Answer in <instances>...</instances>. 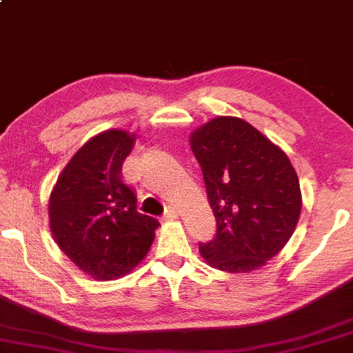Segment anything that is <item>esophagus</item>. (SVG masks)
Here are the masks:
<instances>
[{
    "mask_svg": "<svg viewBox=\"0 0 353 353\" xmlns=\"http://www.w3.org/2000/svg\"><path fill=\"white\" fill-rule=\"evenodd\" d=\"M176 217H178V210L175 207H168L166 208L165 215H163V219H165V221H173V219H176Z\"/></svg>",
    "mask_w": 353,
    "mask_h": 353,
    "instance_id": "obj_1",
    "label": "esophagus"
}]
</instances>
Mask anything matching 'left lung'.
Wrapping results in <instances>:
<instances>
[{
    "mask_svg": "<svg viewBox=\"0 0 353 353\" xmlns=\"http://www.w3.org/2000/svg\"><path fill=\"white\" fill-rule=\"evenodd\" d=\"M217 230L200 244L208 266L227 272L263 268L293 236L301 214L298 175L286 153L263 132L232 116L193 131Z\"/></svg>",
    "mask_w": 353,
    "mask_h": 353,
    "instance_id": "left-lung-1",
    "label": "left lung"
}]
</instances>
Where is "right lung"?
Wrapping results in <instances>:
<instances>
[{
    "instance_id": "add662e5",
    "label": "right lung",
    "mask_w": 353,
    "mask_h": 353,
    "mask_svg": "<svg viewBox=\"0 0 353 353\" xmlns=\"http://www.w3.org/2000/svg\"><path fill=\"white\" fill-rule=\"evenodd\" d=\"M134 134L109 130L94 136L60 173L50 202V230L63 254L94 279L108 281L138 266L160 222L138 212L123 181Z\"/></svg>"
}]
</instances>
